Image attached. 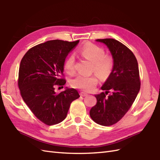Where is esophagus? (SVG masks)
<instances>
[{"label":"esophagus","mask_w":160,"mask_h":160,"mask_svg":"<svg viewBox=\"0 0 160 160\" xmlns=\"http://www.w3.org/2000/svg\"><path fill=\"white\" fill-rule=\"evenodd\" d=\"M88 94V93H86V92H80V96H83V97H85V96H87Z\"/></svg>","instance_id":"esophagus-1"}]
</instances>
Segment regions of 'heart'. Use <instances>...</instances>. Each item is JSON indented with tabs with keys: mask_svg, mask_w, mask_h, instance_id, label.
I'll list each match as a JSON object with an SVG mask.
<instances>
[{
	"mask_svg": "<svg viewBox=\"0 0 160 160\" xmlns=\"http://www.w3.org/2000/svg\"><path fill=\"white\" fill-rule=\"evenodd\" d=\"M81 56L93 63V71L101 79H105L110 75L113 67V60L112 58L105 56L104 50L100 47L87 44L79 51ZM75 58L73 55H70L64 62V70L68 74L75 72ZM98 83V79L95 75L85 76L78 75L71 81L72 87L85 91H92Z\"/></svg>",
	"mask_w": 160,
	"mask_h": 160,
	"instance_id": "obj_1",
	"label": "heart"
}]
</instances>
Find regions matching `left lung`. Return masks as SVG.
I'll return each instance as SVG.
<instances>
[{"instance_id": "1", "label": "left lung", "mask_w": 160, "mask_h": 160, "mask_svg": "<svg viewBox=\"0 0 160 160\" xmlns=\"http://www.w3.org/2000/svg\"><path fill=\"white\" fill-rule=\"evenodd\" d=\"M107 47L113 60L112 71L101 87L105 92L95 95L96 104L89 115L101 126L116 123L130 109L141 88L138 62L134 53L113 38L97 39ZM111 93L106 95L110 92Z\"/></svg>"}]
</instances>
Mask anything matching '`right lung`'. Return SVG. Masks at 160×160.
Segmentation results:
<instances>
[{"mask_svg":"<svg viewBox=\"0 0 160 160\" xmlns=\"http://www.w3.org/2000/svg\"><path fill=\"white\" fill-rule=\"evenodd\" d=\"M79 41H48L30 49L23 57L19 68L18 86L23 100L37 118L48 126L62 122L70 105L79 98L74 88H66L60 93L56 85H64L60 79L65 59Z\"/></svg>","mask_w":160,"mask_h":160,"instance_id":"1","label":"right lung"}]
</instances>
